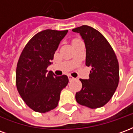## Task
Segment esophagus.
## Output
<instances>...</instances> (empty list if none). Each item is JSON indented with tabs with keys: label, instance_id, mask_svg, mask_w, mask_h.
I'll use <instances>...</instances> for the list:
<instances>
[{
	"label": "esophagus",
	"instance_id": "1",
	"mask_svg": "<svg viewBox=\"0 0 133 133\" xmlns=\"http://www.w3.org/2000/svg\"><path fill=\"white\" fill-rule=\"evenodd\" d=\"M68 78H69V81H72V80H74V79H75V78H73L72 76H71L70 75H68Z\"/></svg>",
	"mask_w": 133,
	"mask_h": 133
}]
</instances>
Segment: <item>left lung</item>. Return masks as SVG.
Masks as SVG:
<instances>
[{
    "instance_id": "8db88e82",
    "label": "left lung",
    "mask_w": 133,
    "mask_h": 133,
    "mask_svg": "<svg viewBox=\"0 0 133 133\" xmlns=\"http://www.w3.org/2000/svg\"><path fill=\"white\" fill-rule=\"evenodd\" d=\"M79 33L86 48L85 65L91 68L89 78L80 79L82 89L75 99L81 105L92 109L101 108L108 103L119 83V64L108 41L95 28L82 25L72 29Z\"/></svg>"
}]
</instances>
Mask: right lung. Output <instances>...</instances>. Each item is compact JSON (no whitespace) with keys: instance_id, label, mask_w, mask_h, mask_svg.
<instances>
[{"instance_id":"obj_1","label":"right lung","mask_w":133,"mask_h":133,"mask_svg":"<svg viewBox=\"0 0 133 133\" xmlns=\"http://www.w3.org/2000/svg\"><path fill=\"white\" fill-rule=\"evenodd\" d=\"M68 30L47 29L28 42L17 63L16 83L19 94L33 110L50 111L58 105L61 92L68 83L65 75L56 76L47 68Z\"/></svg>"}]
</instances>
